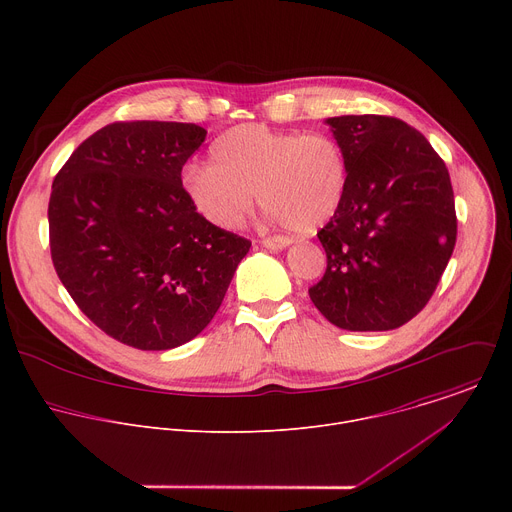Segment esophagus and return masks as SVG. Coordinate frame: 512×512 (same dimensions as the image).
Returning a JSON list of instances; mask_svg holds the SVG:
<instances>
[{
	"mask_svg": "<svg viewBox=\"0 0 512 512\" xmlns=\"http://www.w3.org/2000/svg\"><path fill=\"white\" fill-rule=\"evenodd\" d=\"M261 245L265 249H271V251H281V249H285L289 245V241L285 237H267V239L261 241Z\"/></svg>",
	"mask_w": 512,
	"mask_h": 512,
	"instance_id": "esophagus-1",
	"label": "esophagus"
}]
</instances>
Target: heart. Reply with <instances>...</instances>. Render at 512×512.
I'll return each instance as SVG.
<instances>
[{"label":"heart","instance_id":"heart-1","mask_svg":"<svg viewBox=\"0 0 512 512\" xmlns=\"http://www.w3.org/2000/svg\"><path fill=\"white\" fill-rule=\"evenodd\" d=\"M346 178V156L334 137L247 123L212 143L208 164H190L182 186L218 229L231 231L245 221L255 190L269 218L296 233H312L338 212Z\"/></svg>","mask_w":512,"mask_h":512}]
</instances>
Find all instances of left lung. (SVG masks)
Segmentation results:
<instances>
[{
	"label": "left lung",
	"mask_w": 512,
	"mask_h": 512,
	"mask_svg": "<svg viewBox=\"0 0 512 512\" xmlns=\"http://www.w3.org/2000/svg\"><path fill=\"white\" fill-rule=\"evenodd\" d=\"M326 123L348 178L338 212L318 231L328 265L310 298L342 330H395L425 308L454 253L450 174L431 143L397 117Z\"/></svg>",
	"instance_id": "obj_1"
}]
</instances>
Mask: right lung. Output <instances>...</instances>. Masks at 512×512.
Returning a JSON list of instances; mask_svg holds the SVG:
<instances>
[{"label": "right lung", "instance_id": "obj_1", "mask_svg": "<svg viewBox=\"0 0 512 512\" xmlns=\"http://www.w3.org/2000/svg\"><path fill=\"white\" fill-rule=\"evenodd\" d=\"M206 129L117 121L72 152L48 202L54 269L81 312L139 350L198 336L251 241L210 225L182 186Z\"/></svg>", "mask_w": 512, "mask_h": 512}]
</instances>
